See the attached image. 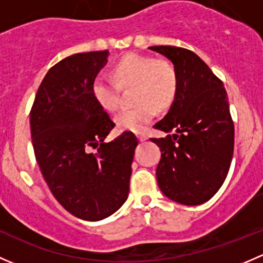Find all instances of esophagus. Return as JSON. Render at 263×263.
I'll use <instances>...</instances> for the list:
<instances>
[{
  "label": "esophagus",
  "mask_w": 263,
  "mask_h": 263,
  "mask_svg": "<svg viewBox=\"0 0 263 263\" xmlns=\"http://www.w3.org/2000/svg\"><path fill=\"white\" fill-rule=\"evenodd\" d=\"M137 137H139L140 141H146L147 140V135H145V134H139L137 135Z\"/></svg>",
  "instance_id": "esophagus-1"
}]
</instances>
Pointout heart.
Masks as SVG:
<instances>
[{
	"label": "heart",
	"mask_w": 263,
	"mask_h": 263,
	"mask_svg": "<svg viewBox=\"0 0 263 263\" xmlns=\"http://www.w3.org/2000/svg\"><path fill=\"white\" fill-rule=\"evenodd\" d=\"M115 79L98 76L92 82V94L105 110L115 112L122 104V89L135 87V107L116 117L119 128L141 131L151 122L156 109L172 105L178 91V73L166 60L141 54H127L113 68Z\"/></svg>",
	"instance_id": "b5f03b06"
}]
</instances>
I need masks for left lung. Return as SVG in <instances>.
Segmentation results:
<instances>
[{
	"instance_id": "8db88e82",
	"label": "left lung",
	"mask_w": 263,
	"mask_h": 263,
	"mask_svg": "<svg viewBox=\"0 0 263 263\" xmlns=\"http://www.w3.org/2000/svg\"><path fill=\"white\" fill-rule=\"evenodd\" d=\"M148 48L169 58L178 73L176 99L168 115L154 126L168 135L151 139L161 151L158 184L176 202L201 205L219 191L232 163L234 122L227 90L192 50L172 46Z\"/></svg>"
}]
</instances>
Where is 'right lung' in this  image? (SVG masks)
Masks as SVG:
<instances>
[{
  "label": "right lung",
  "mask_w": 263,
  "mask_h": 263,
  "mask_svg": "<svg viewBox=\"0 0 263 263\" xmlns=\"http://www.w3.org/2000/svg\"><path fill=\"white\" fill-rule=\"evenodd\" d=\"M108 50L63 58L44 76L30 110L34 154L55 200L76 217L98 221L128 197L137 137L104 142L115 122L92 94ZM91 149H97L92 153Z\"/></svg>",
  "instance_id": "right-lung-1"
}]
</instances>
